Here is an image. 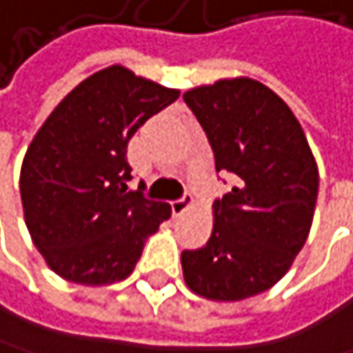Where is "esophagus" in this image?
Listing matches in <instances>:
<instances>
[{"mask_svg":"<svg viewBox=\"0 0 353 353\" xmlns=\"http://www.w3.org/2000/svg\"><path fill=\"white\" fill-rule=\"evenodd\" d=\"M192 203H194L192 194H184L178 201H171V213H173V217H182L192 207Z\"/></svg>","mask_w":353,"mask_h":353,"instance_id":"34e87169","label":"esophagus"}]
</instances>
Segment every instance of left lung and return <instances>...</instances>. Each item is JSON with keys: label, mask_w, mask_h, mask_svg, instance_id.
<instances>
[{"label": "left lung", "mask_w": 353, "mask_h": 353, "mask_svg": "<svg viewBox=\"0 0 353 353\" xmlns=\"http://www.w3.org/2000/svg\"><path fill=\"white\" fill-rule=\"evenodd\" d=\"M207 134L217 173L236 186L215 201L209 242L182 252L184 279L209 300L236 302L273 288L306 244L319 169L292 109L250 78L184 94Z\"/></svg>", "instance_id": "left-lung-1"}]
</instances>
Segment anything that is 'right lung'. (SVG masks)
Returning <instances> with one entry per match:
<instances>
[{"label":"right lung","mask_w":353,"mask_h":353,"mask_svg":"<svg viewBox=\"0 0 353 353\" xmlns=\"http://www.w3.org/2000/svg\"><path fill=\"white\" fill-rule=\"evenodd\" d=\"M180 97L121 65L80 82L30 142L20 196L26 228L47 265L63 279L107 285L125 279L144 240L171 207L130 190L128 142Z\"/></svg>","instance_id":"obj_1"}]
</instances>
